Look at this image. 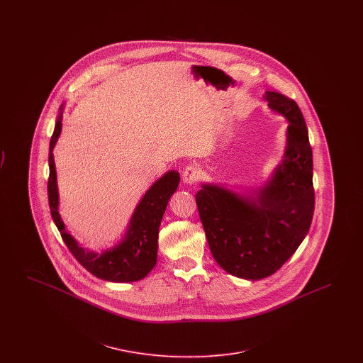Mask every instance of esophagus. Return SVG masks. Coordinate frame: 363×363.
I'll return each mask as SVG.
<instances>
[{"label":"esophagus","instance_id":"1","mask_svg":"<svg viewBox=\"0 0 363 363\" xmlns=\"http://www.w3.org/2000/svg\"><path fill=\"white\" fill-rule=\"evenodd\" d=\"M200 177V169L196 166V164H189L184 169L182 172V181L186 184V185H191L194 184Z\"/></svg>","mask_w":363,"mask_h":363}]
</instances>
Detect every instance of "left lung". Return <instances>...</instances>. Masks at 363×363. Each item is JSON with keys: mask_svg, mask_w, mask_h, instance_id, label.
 Masks as SVG:
<instances>
[{"mask_svg": "<svg viewBox=\"0 0 363 363\" xmlns=\"http://www.w3.org/2000/svg\"><path fill=\"white\" fill-rule=\"evenodd\" d=\"M264 99L289 121L287 147L272 178L256 197L209 184L196 194L213 259L225 272L247 280L271 277L293 256L314 212L313 154L301 108L274 91Z\"/></svg>", "mask_w": 363, "mask_h": 363, "instance_id": "left-lung-1", "label": "left lung"}]
</instances>
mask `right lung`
Here are the masks:
<instances>
[{"label": "right lung", "mask_w": 363, "mask_h": 363, "mask_svg": "<svg viewBox=\"0 0 363 363\" xmlns=\"http://www.w3.org/2000/svg\"><path fill=\"white\" fill-rule=\"evenodd\" d=\"M62 110L64 107L61 106L49 151L50 175L48 182V194L52 220L70 253L94 277L116 283L141 280L155 267L159 225L172 194L178 188L179 174L175 170L164 174L145 191L132 215L128 233L118 245L104 250L101 255L86 250L84 247L79 246L76 240L65 230V225L58 213V189L52 148L61 133Z\"/></svg>", "instance_id": "1"}]
</instances>
